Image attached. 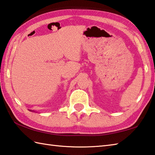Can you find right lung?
I'll list each match as a JSON object with an SVG mask.
<instances>
[{
    "mask_svg": "<svg viewBox=\"0 0 155 155\" xmlns=\"http://www.w3.org/2000/svg\"><path fill=\"white\" fill-rule=\"evenodd\" d=\"M29 110V111H33V110Z\"/></svg>",
    "mask_w": 155,
    "mask_h": 155,
    "instance_id": "1",
    "label": "right lung"
}]
</instances>
